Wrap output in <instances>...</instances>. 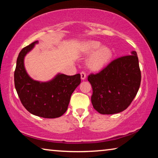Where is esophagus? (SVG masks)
Masks as SVG:
<instances>
[{"label": "esophagus", "instance_id": "1", "mask_svg": "<svg viewBox=\"0 0 158 158\" xmlns=\"http://www.w3.org/2000/svg\"><path fill=\"white\" fill-rule=\"evenodd\" d=\"M85 78H86V75H85V73H84V72H81V79L82 80H84V79H85Z\"/></svg>", "mask_w": 158, "mask_h": 158}]
</instances>
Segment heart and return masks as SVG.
<instances>
[{
	"mask_svg": "<svg viewBox=\"0 0 158 158\" xmlns=\"http://www.w3.org/2000/svg\"><path fill=\"white\" fill-rule=\"evenodd\" d=\"M81 51L85 53H92L88 59V66L94 71L103 69L110 62L113 52L109 47L103 46L100 42L89 40L84 42L81 46Z\"/></svg>",
	"mask_w": 158,
	"mask_h": 158,
	"instance_id": "b5f03b06",
	"label": "heart"
}]
</instances>
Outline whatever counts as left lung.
<instances>
[{"instance_id":"left-lung-1","label":"left lung","mask_w":158,"mask_h":158,"mask_svg":"<svg viewBox=\"0 0 158 158\" xmlns=\"http://www.w3.org/2000/svg\"><path fill=\"white\" fill-rule=\"evenodd\" d=\"M91 84V102L101 114H114L126 109L139 90L141 71L137 52L117 58L100 73L88 78Z\"/></svg>"}]
</instances>
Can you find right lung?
<instances>
[{
    "label": "right lung",
    "mask_w": 158,
    "mask_h": 158,
    "mask_svg": "<svg viewBox=\"0 0 158 158\" xmlns=\"http://www.w3.org/2000/svg\"><path fill=\"white\" fill-rule=\"evenodd\" d=\"M37 44L38 41L24 47L18 56L15 71V89L22 105L31 114L55 118L67 111L72 94L81 83V75L58 73L47 81L31 78L25 68L24 59Z\"/></svg>",
    "instance_id": "obj_1"
}]
</instances>
